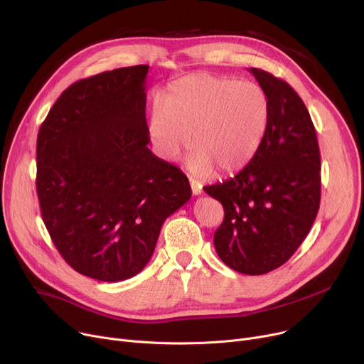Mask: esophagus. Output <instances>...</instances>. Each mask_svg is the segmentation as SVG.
<instances>
[{"label": "esophagus", "instance_id": "34e87169", "mask_svg": "<svg viewBox=\"0 0 364 364\" xmlns=\"http://www.w3.org/2000/svg\"><path fill=\"white\" fill-rule=\"evenodd\" d=\"M190 187H192V193H193L195 196H198V195L202 193V184H200L199 181L190 178Z\"/></svg>", "mask_w": 364, "mask_h": 364}]
</instances>
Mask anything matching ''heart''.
Listing matches in <instances>:
<instances>
[{"mask_svg":"<svg viewBox=\"0 0 364 364\" xmlns=\"http://www.w3.org/2000/svg\"><path fill=\"white\" fill-rule=\"evenodd\" d=\"M164 103L151 107L150 140L166 161L193 143L187 166L196 176L214 166L223 174L246 166L270 119L269 97L258 84L203 72L171 82Z\"/></svg>","mask_w":364,"mask_h":364,"instance_id":"heart-1","label":"heart"}]
</instances>
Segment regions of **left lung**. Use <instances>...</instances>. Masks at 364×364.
I'll use <instances>...</instances> for the list:
<instances>
[{"label": "left lung", "mask_w": 364, "mask_h": 364, "mask_svg": "<svg viewBox=\"0 0 364 364\" xmlns=\"http://www.w3.org/2000/svg\"><path fill=\"white\" fill-rule=\"evenodd\" d=\"M250 72L269 97V125L239 174L203 190L224 208L214 235L218 257L235 272L255 276L284 264L307 237L320 205V151L295 90L265 70Z\"/></svg>", "instance_id": "obj_1"}]
</instances>
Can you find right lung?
Wrapping results in <instances>:
<instances>
[{
  "label": "right lung",
  "instance_id": "obj_1",
  "mask_svg": "<svg viewBox=\"0 0 364 364\" xmlns=\"http://www.w3.org/2000/svg\"><path fill=\"white\" fill-rule=\"evenodd\" d=\"M147 65L113 69L66 88L36 140V193L65 261L87 277L140 273L164 221L192 196L180 168L147 147Z\"/></svg>",
  "mask_w": 364,
  "mask_h": 364
}]
</instances>
